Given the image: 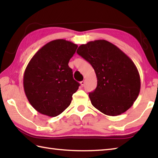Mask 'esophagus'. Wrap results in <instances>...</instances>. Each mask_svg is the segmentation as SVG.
Here are the masks:
<instances>
[{"label":"esophagus","instance_id":"obj_1","mask_svg":"<svg viewBox=\"0 0 158 158\" xmlns=\"http://www.w3.org/2000/svg\"><path fill=\"white\" fill-rule=\"evenodd\" d=\"M80 83H81V85L82 87L84 86V85H85V80H84V81H82L80 82Z\"/></svg>","mask_w":158,"mask_h":158}]
</instances>
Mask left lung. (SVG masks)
<instances>
[{"instance_id": "obj_1", "label": "left lung", "mask_w": 158, "mask_h": 158, "mask_svg": "<svg viewBox=\"0 0 158 158\" xmlns=\"http://www.w3.org/2000/svg\"><path fill=\"white\" fill-rule=\"evenodd\" d=\"M77 53L89 62L96 75L97 87L89 94L92 105L109 116L129 109L140 89V75L132 60L106 40L81 45Z\"/></svg>"}]
</instances>
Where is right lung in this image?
I'll use <instances>...</instances> for the list:
<instances>
[{
  "instance_id": "1",
  "label": "right lung",
  "mask_w": 158,
  "mask_h": 158,
  "mask_svg": "<svg viewBox=\"0 0 158 158\" xmlns=\"http://www.w3.org/2000/svg\"><path fill=\"white\" fill-rule=\"evenodd\" d=\"M77 45L64 39L53 40L36 52L23 74V89L29 102L43 115L56 117L71 102L79 83L69 66Z\"/></svg>"
}]
</instances>
